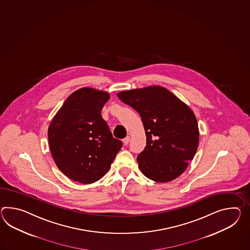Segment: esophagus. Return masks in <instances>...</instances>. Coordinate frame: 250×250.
<instances>
[{"mask_svg":"<svg viewBox=\"0 0 250 250\" xmlns=\"http://www.w3.org/2000/svg\"><path fill=\"white\" fill-rule=\"evenodd\" d=\"M129 142H130V136H126L125 139H123V143H124V145L125 146H126L129 144Z\"/></svg>","mask_w":250,"mask_h":250,"instance_id":"34e87169","label":"esophagus"}]
</instances>
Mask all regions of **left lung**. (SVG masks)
Instances as JSON below:
<instances>
[{"instance_id":"left-lung-1","label":"left lung","mask_w":250,"mask_h":250,"mask_svg":"<svg viewBox=\"0 0 250 250\" xmlns=\"http://www.w3.org/2000/svg\"><path fill=\"white\" fill-rule=\"evenodd\" d=\"M117 97L139 113L145 126L146 146L137 156L141 171L157 183L180 176L194 157L199 144L193 112L158 85L120 92Z\"/></svg>"}]
</instances>
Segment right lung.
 <instances>
[{
	"mask_svg": "<svg viewBox=\"0 0 250 250\" xmlns=\"http://www.w3.org/2000/svg\"><path fill=\"white\" fill-rule=\"evenodd\" d=\"M108 99L106 92L80 88L66 99L49 125V148L56 165L75 182L98 181L123 146L101 116Z\"/></svg>",
	"mask_w": 250,
	"mask_h": 250,
	"instance_id": "obj_1",
	"label": "right lung"
}]
</instances>
